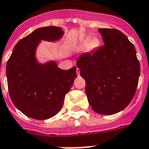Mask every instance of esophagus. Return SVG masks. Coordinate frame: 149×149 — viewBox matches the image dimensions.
Masks as SVG:
<instances>
[{"mask_svg":"<svg viewBox=\"0 0 149 149\" xmlns=\"http://www.w3.org/2000/svg\"><path fill=\"white\" fill-rule=\"evenodd\" d=\"M76 72H77V74H78V75H80V69L79 68L76 69Z\"/></svg>","mask_w":149,"mask_h":149,"instance_id":"34e87169","label":"esophagus"}]
</instances>
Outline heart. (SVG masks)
Wrapping results in <instances>:
<instances>
[{"instance_id":"1","label":"heart","mask_w":149,"mask_h":149,"mask_svg":"<svg viewBox=\"0 0 149 149\" xmlns=\"http://www.w3.org/2000/svg\"><path fill=\"white\" fill-rule=\"evenodd\" d=\"M98 45V42L96 39H90V38H85L81 42V46L83 47H85L86 46L88 45V47L90 49H94L97 47Z\"/></svg>"}]
</instances>
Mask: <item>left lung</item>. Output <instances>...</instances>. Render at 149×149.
I'll return each instance as SVG.
<instances>
[{
	"label": "left lung",
	"mask_w": 149,
	"mask_h": 149,
	"mask_svg": "<svg viewBox=\"0 0 149 149\" xmlns=\"http://www.w3.org/2000/svg\"><path fill=\"white\" fill-rule=\"evenodd\" d=\"M104 45L79 57L77 67L94 111L113 115L128 106L136 91L140 64L135 46L118 30L99 28Z\"/></svg>",
	"instance_id": "8db88e82"
}]
</instances>
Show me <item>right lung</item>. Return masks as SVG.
Returning <instances> with one entry per match:
<instances>
[{"instance_id":"1","label":"right lung","mask_w":149,"mask_h":149,"mask_svg":"<svg viewBox=\"0 0 149 149\" xmlns=\"http://www.w3.org/2000/svg\"><path fill=\"white\" fill-rule=\"evenodd\" d=\"M64 33L54 26L34 30L17 43L8 59L6 74L10 99L27 117L45 120L58 114L77 78L76 67L62 70L54 61L42 64L37 60L41 41L54 42Z\"/></svg>"}]
</instances>
